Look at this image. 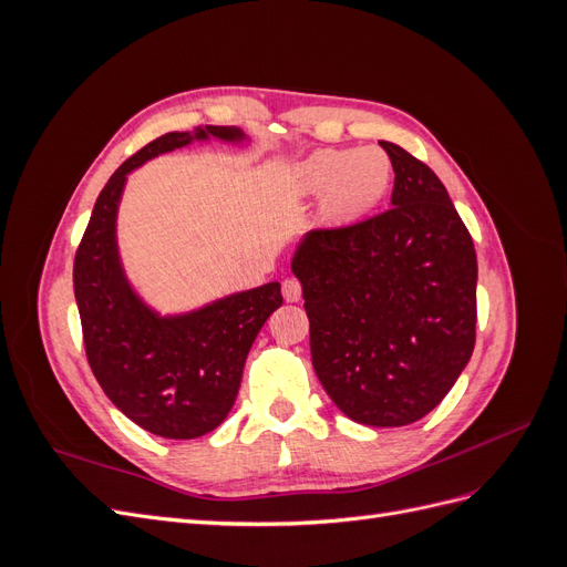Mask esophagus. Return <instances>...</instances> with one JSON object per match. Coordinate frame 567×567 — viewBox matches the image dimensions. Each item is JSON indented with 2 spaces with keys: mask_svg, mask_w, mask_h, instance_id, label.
Here are the masks:
<instances>
[{
  "mask_svg": "<svg viewBox=\"0 0 567 567\" xmlns=\"http://www.w3.org/2000/svg\"><path fill=\"white\" fill-rule=\"evenodd\" d=\"M281 293L286 298V302H298L302 298V286L298 279H286L281 284Z\"/></svg>",
  "mask_w": 567,
  "mask_h": 567,
  "instance_id": "1",
  "label": "esophagus"
}]
</instances>
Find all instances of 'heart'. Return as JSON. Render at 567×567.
Wrapping results in <instances>:
<instances>
[{"label":"heart","instance_id":"obj_1","mask_svg":"<svg viewBox=\"0 0 567 567\" xmlns=\"http://www.w3.org/2000/svg\"><path fill=\"white\" fill-rule=\"evenodd\" d=\"M392 175V161L381 146L319 148L293 167L290 186L302 198L321 195L319 215L326 221H352L388 196Z\"/></svg>","mask_w":567,"mask_h":567}]
</instances>
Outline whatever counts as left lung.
Wrapping results in <instances>:
<instances>
[{
    "label": "left lung",
    "mask_w": 567,
    "mask_h": 567,
    "mask_svg": "<svg viewBox=\"0 0 567 567\" xmlns=\"http://www.w3.org/2000/svg\"><path fill=\"white\" fill-rule=\"evenodd\" d=\"M392 208L307 231L290 269L310 317L312 367L348 419L400 427L444 400L475 346L477 257L447 188L402 146Z\"/></svg>",
    "instance_id": "1"
}]
</instances>
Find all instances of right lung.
Listing matches in <instances>:
<instances>
[{
  "mask_svg": "<svg viewBox=\"0 0 567 567\" xmlns=\"http://www.w3.org/2000/svg\"><path fill=\"white\" fill-rule=\"evenodd\" d=\"M210 140L250 144L241 127L198 125L158 136L120 165L94 203L73 267L84 350L99 385L130 421L167 440L200 437L227 419L252 340L284 302L281 284L269 281L161 315L127 279L117 246L127 175L161 153Z\"/></svg>",
  "mask_w": 567,
  "mask_h": 567,
  "instance_id": "add662e5",
  "label": "right lung"
}]
</instances>
